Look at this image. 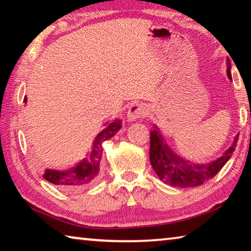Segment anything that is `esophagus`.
Returning <instances> with one entry per match:
<instances>
[{"instance_id":"esophagus-1","label":"esophagus","mask_w":251,"mask_h":251,"mask_svg":"<svg viewBox=\"0 0 251 251\" xmlns=\"http://www.w3.org/2000/svg\"><path fill=\"white\" fill-rule=\"evenodd\" d=\"M146 116V108L142 104H131L127 112V120L129 122H135Z\"/></svg>"}]
</instances>
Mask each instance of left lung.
Segmentation results:
<instances>
[{"instance_id": "left-lung-1", "label": "left lung", "mask_w": 251, "mask_h": 251, "mask_svg": "<svg viewBox=\"0 0 251 251\" xmlns=\"http://www.w3.org/2000/svg\"><path fill=\"white\" fill-rule=\"evenodd\" d=\"M227 74L229 79L232 80L229 61ZM238 137L239 135L236 136L232 145L222 157L209 164L201 165L192 164L174 154L171 148L167 146V144L165 143L159 131L154 129L151 131L150 159L151 167L161 180L173 187L187 188V187L199 186L215 177L225 166V164L229 160L235 151Z\"/></svg>"}]
</instances>
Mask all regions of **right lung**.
<instances>
[{
	"instance_id": "right-lung-1",
	"label": "right lung",
	"mask_w": 251,
	"mask_h": 251,
	"mask_svg": "<svg viewBox=\"0 0 251 251\" xmlns=\"http://www.w3.org/2000/svg\"><path fill=\"white\" fill-rule=\"evenodd\" d=\"M27 99L24 97V101ZM122 127L121 121H115L104 128L100 133L96 136L94 143L92 146V151L87 157L79 161L76 167L70 169V171H52V169H45L43 178L50 181V184L57 185L62 189L73 190L82 189L85 187L93 184L100 174V158L103 155V147L101 144L107 139L112 138L120 130Z\"/></svg>"
}]
</instances>
